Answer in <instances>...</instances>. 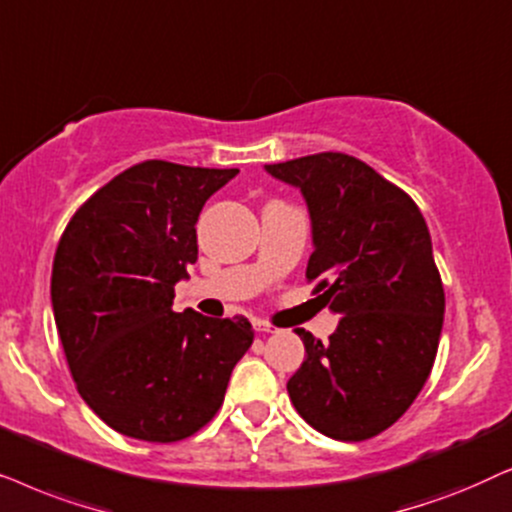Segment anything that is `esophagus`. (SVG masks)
Masks as SVG:
<instances>
[{"mask_svg": "<svg viewBox=\"0 0 512 512\" xmlns=\"http://www.w3.org/2000/svg\"><path fill=\"white\" fill-rule=\"evenodd\" d=\"M255 330H257V332H264V335H274V332H281V330H278L276 325L267 323V320H257V323H255Z\"/></svg>", "mask_w": 512, "mask_h": 512, "instance_id": "esophagus-1", "label": "esophagus"}]
</instances>
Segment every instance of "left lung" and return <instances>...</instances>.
<instances>
[{
	"label": "left lung",
	"instance_id": "8db88e82",
	"mask_svg": "<svg viewBox=\"0 0 512 512\" xmlns=\"http://www.w3.org/2000/svg\"><path fill=\"white\" fill-rule=\"evenodd\" d=\"M264 170L302 192L313 238L306 278L342 316L325 344L295 330L306 358L288 381L292 405L327 438H374L414 403L438 353L445 290L424 215L349 154Z\"/></svg>",
	"mask_w": 512,
	"mask_h": 512
}]
</instances>
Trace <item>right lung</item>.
<instances>
[{
    "mask_svg": "<svg viewBox=\"0 0 512 512\" xmlns=\"http://www.w3.org/2000/svg\"><path fill=\"white\" fill-rule=\"evenodd\" d=\"M236 173L142 161L60 236L51 304L67 365L86 405L128 438L177 442L206 426L255 337L243 316L173 311L199 257L201 208Z\"/></svg>",
    "mask_w": 512,
    "mask_h": 512,
    "instance_id": "1",
    "label": "right lung"
}]
</instances>
